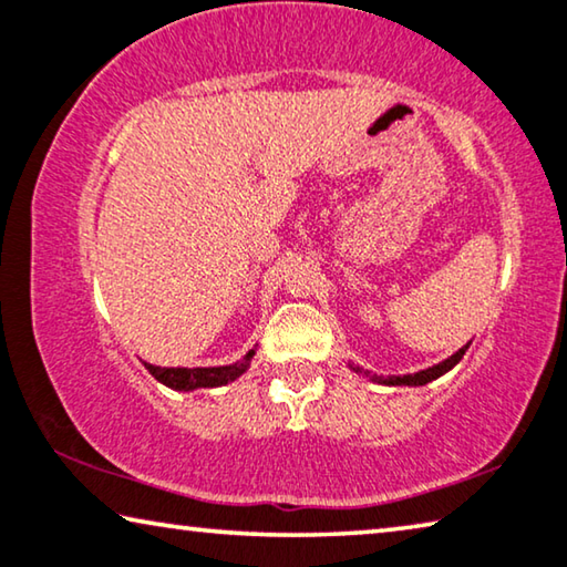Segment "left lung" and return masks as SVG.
<instances>
[{
  "label": "left lung",
  "mask_w": 567,
  "mask_h": 567,
  "mask_svg": "<svg viewBox=\"0 0 567 567\" xmlns=\"http://www.w3.org/2000/svg\"><path fill=\"white\" fill-rule=\"evenodd\" d=\"M466 350H468V344L461 347V350L456 354H451L449 360L433 364V368H429V370H421V372H415V374H398V378H388V380H382V382H385V385H425V382L441 378L443 372H449L451 368H454V364H458V360H461V357H464ZM354 370L362 372L360 368H354ZM364 374H368V372H364ZM374 380H378V378H374Z\"/></svg>",
  "instance_id": "1"
}]
</instances>
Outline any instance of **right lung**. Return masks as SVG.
Returning a JSON list of instances; mask_svg holds the SVG:
<instances>
[{"label": "right lung", "instance_id": "right-lung-1", "mask_svg": "<svg viewBox=\"0 0 567 567\" xmlns=\"http://www.w3.org/2000/svg\"><path fill=\"white\" fill-rule=\"evenodd\" d=\"M256 350H250L240 362L225 364V368H154V364L144 362L146 370H150L162 385L172 390H195V388H217L228 385L235 378H240L243 372L248 370L250 360H254Z\"/></svg>", "mask_w": 567, "mask_h": 567}]
</instances>
